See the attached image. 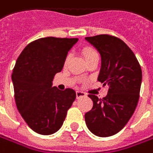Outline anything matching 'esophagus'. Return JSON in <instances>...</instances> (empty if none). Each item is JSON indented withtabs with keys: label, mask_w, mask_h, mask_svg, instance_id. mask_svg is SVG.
Returning <instances> with one entry per match:
<instances>
[{
	"label": "esophagus",
	"mask_w": 153,
	"mask_h": 153,
	"mask_svg": "<svg viewBox=\"0 0 153 153\" xmlns=\"http://www.w3.org/2000/svg\"><path fill=\"white\" fill-rule=\"evenodd\" d=\"M83 96H86L85 93H83L82 91H77V92H76V97H77V98H81V97H83Z\"/></svg>",
	"instance_id": "obj_1"
}]
</instances>
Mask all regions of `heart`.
<instances>
[{
  "label": "heart",
  "instance_id": "heart-1",
  "mask_svg": "<svg viewBox=\"0 0 153 153\" xmlns=\"http://www.w3.org/2000/svg\"><path fill=\"white\" fill-rule=\"evenodd\" d=\"M82 54H83L85 59H89V58H91V57H94V56L98 55V54H97V52H96L94 48H83V49H82ZM68 59H69V57H67L66 61L68 60Z\"/></svg>",
  "mask_w": 153,
  "mask_h": 153
}]
</instances>
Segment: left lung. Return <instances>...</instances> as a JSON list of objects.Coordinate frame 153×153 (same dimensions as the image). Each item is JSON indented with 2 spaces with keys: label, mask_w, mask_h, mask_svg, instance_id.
<instances>
[{
  "label": "left lung",
  "mask_w": 153,
  "mask_h": 153,
  "mask_svg": "<svg viewBox=\"0 0 153 153\" xmlns=\"http://www.w3.org/2000/svg\"><path fill=\"white\" fill-rule=\"evenodd\" d=\"M101 56L97 80L108 85L103 99L89 94L93 108L84 116L89 130L98 137H110L126 126L137 107L142 80L140 63L133 51L121 39L99 35L85 37Z\"/></svg>",
  "instance_id": "obj_1"
}]
</instances>
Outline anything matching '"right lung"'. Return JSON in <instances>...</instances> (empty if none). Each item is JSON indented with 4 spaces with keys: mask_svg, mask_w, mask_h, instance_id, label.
I'll list each match as a JSON object with an SVG mask.
<instances>
[{
    "mask_svg": "<svg viewBox=\"0 0 153 153\" xmlns=\"http://www.w3.org/2000/svg\"><path fill=\"white\" fill-rule=\"evenodd\" d=\"M77 41L39 38L28 44L16 60L12 73L16 106L29 128L38 134L57 132L76 98L74 90L59 91L52 82Z\"/></svg>",
    "mask_w": 153,
    "mask_h": 153,
    "instance_id": "obj_1",
    "label": "right lung"
}]
</instances>
